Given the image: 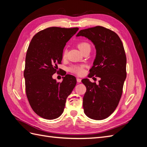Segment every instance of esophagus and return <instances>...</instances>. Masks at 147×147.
I'll return each instance as SVG.
<instances>
[{"instance_id": "34e87169", "label": "esophagus", "mask_w": 147, "mask_h": 147, "mask_svg": "<svg viewBox=\"0 0 147 147\" xmlns=\"http://www.w3.org/2000/svg\"><path fill=\"white\" fill-rule=\"evenodd\" d=\"M77 81L78 83H80L82 82V79L80 78H77Z\"/></svg>"}]
</instances>
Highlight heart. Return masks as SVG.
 Listing matches in <instances>:
<instances>
[{"label":"heart","mask_w":147,"mask_h":147,"mask_svg":"<svg viewBox=\"0 0 147 147\" xmlns=\"http://www.w3.org/2000/svg\"><path fill=\"white\" fill-rule=\"evenodd\" d=\"M77 47L79 48V50H80L82 52L84 50H85L86 48H91V46H90V44H89L88 42H80L78 44ZM63 57H65L66 56V51H64L63 52ZM70 70L72 72L78 75H83V73H84V69H83V66H72V67H70Z\"/></svg>","instance_id":"obj_1"}]
</instances>
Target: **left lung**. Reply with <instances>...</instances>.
Segmentation results:
<instances>
[{"instance_id": "8db88e82", "label": "left lung", "mask_w": 147, "mask_h": 147, "mask_svg": "<svg viewBox=\"0 0 147 147\" xmlns=\"http://www.w3.org/2000/svg\"><path fill=\"white\" fill-rule=\"evenodd\" d=\"M76 36L85 37L94 45L96 55L88 77L100 78L98 84L88 78L82 80L86 88L84 112L91 119H104L117 107L126 78V56L123 43L113 31L99 26L80 30Z\"/></svg>"}]
</instances>
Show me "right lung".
Masks as SVG:
<instances>
[{"instance_id":"add662e5","label":"right lung","mask_w":147,"mask_h":147,"mask_svg":"<svg viewBox=\"0 0 147 147\" xmlns=\"http://www.w3.org/2000/svg\"><path fill=\"white\" fill-rule=\"evenodd\" d=\"M78 30V28H48L35 34L29 44L24 71L26 92L31 108L43 118L60 117L67 97L76 85L73 75L67 74L61 83L52 76L58 69L57 64L61 63L66 43Z\"/></svg>"}]
</instances>
